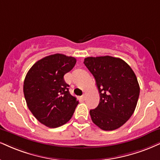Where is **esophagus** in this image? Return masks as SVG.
I'll return each mask as SVG.
<instances>
[{"label":"esophagus","mask_w":160,"mask_h":160,"mask_svg":"<svg viewBox=\"0 0 160 160\" xmlns=\"http://www.w3.org/2000/svg\"><path fill=\"white\" fill-rule=\"evenodd\" d=\"M80 98H81L82 101H84V100H85V98H86V95H82L81 97H80Z\"/></svg>","instance_id":"esophagus-1"}]
</instances>
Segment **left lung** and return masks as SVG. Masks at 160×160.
I'll return each mask as SVG.
<instances>
[{"label":"left lung","instance_id":"8db88e82","mask_svg":"<svg viewBox=\"0 0 160 160\" xmlns=\"http://www.w3.org/2000/svg\"><path fill=\"white\" fill-rule=\"evenodd\" d=\"M83 63L95 79L99 104L89 111L101 130H116L128 122L137 104L140 88L132 68L123 59L110 56L86 57Z\"/></svg>","mask_w":160,"mask_h":160}]
</instances>
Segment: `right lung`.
<instances>
[{"instance_id":"add662e5","label":"right lung","mask_w":160,"mask_h":160,"mask_svg":"<svg viewBox=\"0 0 160 160\" xmlns=\"http://www.w3.org/2000/svg\"><path fill=\"white\" fill-rule=\"evenodd\" d=\"M76 62L74 57L61 53L48 56L36 62L25 77L27 105L38 122L50 128L68 122L79 103L64 80Z\"/></svg>"}]
</instances>
